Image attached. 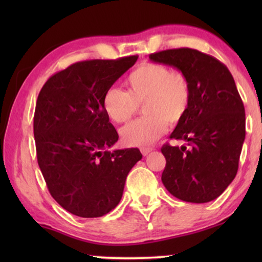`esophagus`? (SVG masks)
<instances>
[{
    "label": "esophagus",
    "instance_id": "obj_1",
    "mask_svg": "<svg viewBox=\"0 0 262 262\" xmlns=\"http://www.w3.org/2000/svg\"><path fill=\"white\" fill-rule=\"evenodd\" d=\"M151 151H152L151 148H142L141 149V152H142L143 156H146V155H148V154H150Z\"/></svg>",
    "mask_w": 262,
    "mask_h": 262
}]
</instances>
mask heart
<instances>
[{
	"mask_svg": "<svg viewBox=\"0 0 262 262\" xmlns=\"http://www.w3.org/2000/svg\"><path fill=\"white\" fill-rule=\"evenodd\" d=\"M130 92L118 85L107 89L102 98L105 113L114 123H125L144 103L146 117L131 121L120 130L121 142L127 146L145 148L166 134L168 123L177 125L191 105V85L181 71L166 64L144 63L128 76Z\"/></svg>",
	"mask_w": 262,
	"mask_h": 262,
	"instance_id": "heart-1",
	"label": "heart"
}]
</instances>
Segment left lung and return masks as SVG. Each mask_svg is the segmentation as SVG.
Here are the masks:
<instances>
[{
  "label": "left lung",
  "mask_w": 262,
  "mask_h": 262,
  "mask_svg": "<svg viewBox=\"0 0 262 262\" xmlns=\"http://www.w3.org/2000/svg\"><path fill=\"white\" fill-rule=\"evenodd\" d=\"M155 63L177 68L191 85L188 112L170 138L188 146L164 144L162 182L188 203H209L234 180L246 137L245 106L228 68L194 49L164 50L149 55Z\"/></svg>",
  "instance_id": "left-lung-1"
}]
</instances>
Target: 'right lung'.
I'll list each match as a JSON object with an SVG mask.
<instances>
[{"mask_svg": "<svg viewBox=\"0 0 262 262\" xmlns=\"http://www.w3.org/2000/svg\"><path fill=\"white\" fill-rule=\"evenodd\" d=\"M138 56L71 64L42 85L34 112L37 159L53 199L75 216L101 217L123 196L137 148L113 150L119 138L102 107L114 82Z\"/></svg>", "mask_w": 262, "mask_h": 262, "instance_id": "add662e5", "label": "right lung"}]
</instances>
